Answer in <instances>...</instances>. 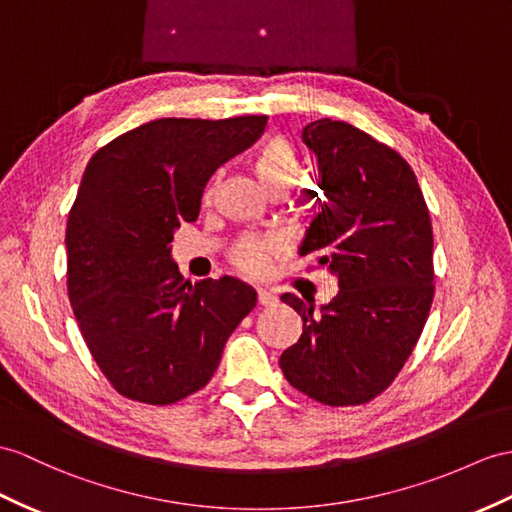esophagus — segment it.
I'll return each mask as SVG.
<instances>
[{
	"instance_id": "34e87169",
	"label": "esophagus",
	"mask_w": 512,
	"mask_h": 512,
	"mask_svg": "<svg viewBox=\"0 0 512 512\" xmlns=\"http://www.w3.org/2000/svg\"><path fill=\"white\" fill-rule=\"evenodd\" d=\"M258 304L260 306H276L278 304V297L273 295L267 289H258Z\"/></svg>"
}]
</instances>
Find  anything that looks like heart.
I'll list each match as a JSON object with an SVG mask.
<instances>
[{
    "instance_id": "heart-1",
    "label": "heart",
    "mask_w": 512,
    "mask_h": 512,
    "mask_svg": "<svg viewBox=\"0 0 512 512\" xmlns=\"http://www.w3.org/2000/svg\"><path fill=\"white\" fill-rule=\"evenodd\" d=\"M254 171L267 191H273V189L289 191L299 173V160L293 145L286 139H280V136L267 141L254 156ZM269 249H271L269 241H245L239 249H236L234 263L243 271L260 273L267 265Z\"/></svg>"
}]
</instances>
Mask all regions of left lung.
I'll return each instance as SVG.
<instances>
[{
	"label": "left lung",
	"mask_w": 512,
	"mask_h": 512,
	"mask_svg": "<svg viewBox=\"0 0 512 512\" xmlns=\"http://www.w3.org/2000/svg\"><path fill=\"white\" fill-rule=\"evenodd\" d=\"M321 210L299 245L339 280L330 304L291 293L304 321L280 367L297 391L328 406L380 395L419 341L434 297L432 223L415 171L395 149L345 121L308 123ZM317 195V193H315Z\"/></svg>",
	"instance_id": "left-lung-1"
}]
</instances>
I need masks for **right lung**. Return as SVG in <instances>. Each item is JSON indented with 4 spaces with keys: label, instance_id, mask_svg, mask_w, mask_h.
<instances>
[{
    "label": "right lung",
    "instance_id": "add662e5",
    "mask_svg": "<svg viewBox=\"0 0 512 512\" xmlns=\"http://www.w3.org/2000/svg\"><path fill=\"white\" fill-rule=\"evenodd\" d=\"M265 115L156 119L89 160L67 221V289L99 369L134 402L167 406L213 378L252 286L186 280L171 258L215 169L265 132Z\"/></svg>",
    "mask_w": 512,
    "mask_h": 512
}]
</instances>
